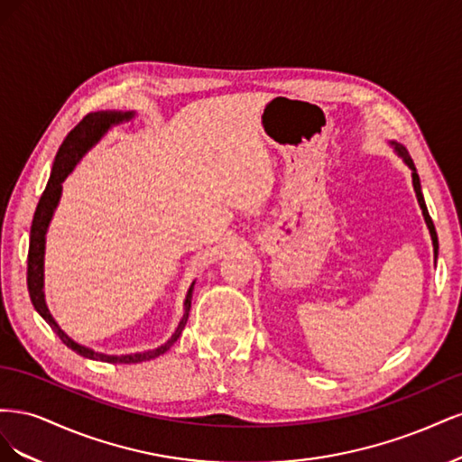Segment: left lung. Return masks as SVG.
I'll list each match as a JSON object with an SVG mask.
<instances>
[{
	"mask_svg": "<svg viewBox=\"0 0 462 462\" xmlns=\"http://www.w3.org/2000/svg\"><path fill=\"white\" fill-rule=\"evenodd\" d=\"M391 146L395 148V152L399 153V156L402 158V162L407 163L411 170H412V187H414V192H416V199H418V204H420V208H422V216H424V219H426V226H428V229H430V236H431V245H433V256H436V260H438V248H439V245H438V233H436V227H433V221H431V217H430V214H428V208H426V202H424V197H422V187H420V177H418V173H416V167H414V162H412V158L409 156V152H407V148H404L402 144H399V143H395V141H391L389 143Z\"/></svg>",
	"mask_w": 462,
	"mask_h": 462,
	"instance_id": "left-lung-1",
	"label": "left lung"
}]
</instances>
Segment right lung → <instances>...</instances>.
Wrapping results in <instances>:
<instances>
[{
  "mask_svg": "<svg viewBox=\"0 0 462 462\" xmlns=\"http://www.w3.org/2000/svg\"><path fill=\"white\" fill-rule=\"evenodd\" d=\"M134 117V111H96V114H88L85 119H82L77 127L65 136L63 144L58 150V156H55L53 167H51V175L46 185V190L42 192L40 202L36 206L34 219H32V227H31V246H29V270H26V283H29V292H31V300L34 304L36 312L44 318L50 328L60 335V339L69 346L73 348L75 353L85 358L92 360H102L109 362V365H136V362H146L152 358H158L165 351H170L171 345L179 339V335L183 333L185 324L189 319L190 312V300H192V289L194 282L187 292L185 299V314L180 318L179 326L175 333L171 335V339H167L158 348H152V351L144 353H134V355H104V353H96L88 346H82L75 343L69 335L58 326V321L53 319L50 314L46 299H44V248H46V233L50 227V221L53 217L55 208L60 204L61 199V183L65 177L75 170V165L82 160L85 153L100 143V138L114 127V125H119L123 121H131Z\"/></svg>",
  "mask_w": 462,
  "mask_h": 462,
  "instance_id": "add662e5",
  "label": "right lung"
}]
</instances>
